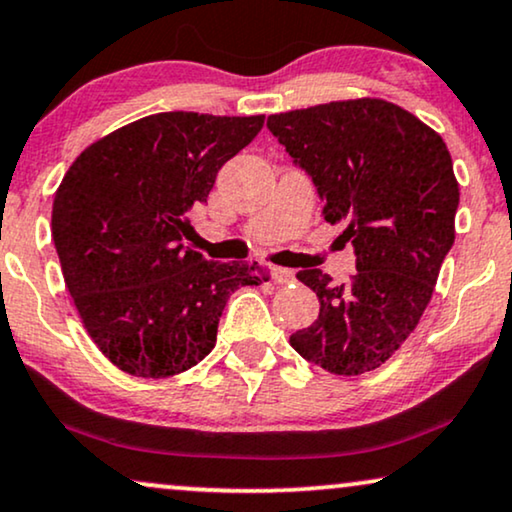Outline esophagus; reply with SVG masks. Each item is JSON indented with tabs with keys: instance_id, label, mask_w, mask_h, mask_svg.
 <instances>
[{
	"instance_id": "esophagus-1",
	"label": "esophagus",
	"mask_w": 512,
	"mask_h": 512,
	"mask_svg": "<svg viewBox=\"0 0 512 512\" xmlns=\"http://www.w3.org/2000/svg\"><path fill=\"white\" fill-rule=\"evenodd\" d=\"M274 281L278 285H288V283L295 281V271L283 269V267H274Z\"/></svg>"
}]
</instances>
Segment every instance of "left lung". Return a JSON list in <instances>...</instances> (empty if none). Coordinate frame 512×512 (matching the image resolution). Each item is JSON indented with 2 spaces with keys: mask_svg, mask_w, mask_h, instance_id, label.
Here are the masks:
<instances>
[{
  "mask_svg": "<svg viewBox=\"0 0 512 512\" xmlns=\"http://www.w3.org/2000/svg\"><path fill=\"white\" fill-rule=\"evenodd\" d=\"M267 128L356 255L349 283L299 271L320 313L290 337L292 349L332 374L370 372L412 335L454 243L452 156L433 128L377 98L271 114Z\"/></svg>",
  "mask_w": 512,
  "mask_h": 512,
  "instance_id": "8db88e82",
  "label": "left lung"
}]
</instances>
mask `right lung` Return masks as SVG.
I'll return each instance as SVG.
<instances>
[{
  "label": "right lung",
  "mask_w": 512,
  "mask_h": 512,
  "mask_svg": "<svg viewBox=\"0 0 512 512\" xmlns=\"http://www.w3.org/2000/svg\"><path fill=\"white\" fill-rule=\"evenodd\" d=\"M264 117L161 112L79 154L53 199L51 231L88 335L119 370L163 379L215 346L227 299L267 269L210 262L185 243L231 156Z\"/></svg>",
  "instance_id": "1"
}]
</instances>
